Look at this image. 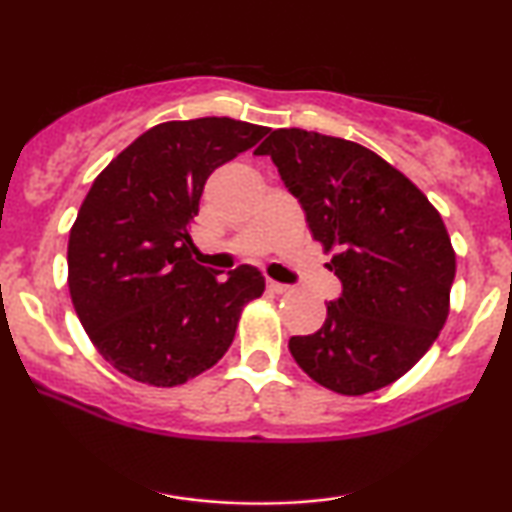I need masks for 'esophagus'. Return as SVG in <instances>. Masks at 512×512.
<instances>
[{"instance_id":"obj_1","label":"esophagus","mask_w":512,"mask_h":512,"mask_svg":"<svg viewBox=\"0 0 512 512\" xmlns=\"http://www.w3.org/2000/svg\"><path fill=\"white\" fill-rule=\"evenodd\" d=\"M268 291H272V293H286V291H289V286L279 284V282H272V279H268Z\"/></svg>"}]
</instances>
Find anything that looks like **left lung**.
<instances>
[{
    "label": "left lung",
    "instance_id": "left-lung-1",
    "mask_svg": "<svg viewBox=\"0 0 512 512\" xmlns=\"http://www.w3.org/2000/svg\"><path fill=\"white\" fill-rule=\"evenodd\" d=\"M256 153L277 165L342 282L324 326L289 340L291 356L342 396L396 382L450 314L457 256L438 209L394 165L347 139L279 128Z\"/></svg>",
    "mask_w": 512,
    "mask_h": 512
}]
</instances>
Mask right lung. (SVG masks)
Returning <instances> with one entry per match:
<instances>
[{"instance_id": "1", "label": "right lung", "mask_w": 512, "mask_h": 512, "mask_svg": "<svg viewBox=\"0 0 512 512\" xmlns=\"http://www.w3.org/2000/svg\"><path fill=\"white\" fill-rule=\"evenodd\" d=\"M270 128L235 118L153 125L90 186L67 247V284L90 342L118 373L177 387L228 352L265 279L251 265L219 279L195 263L191 221L216 167Z\"/></svg>"}]
</instances>
